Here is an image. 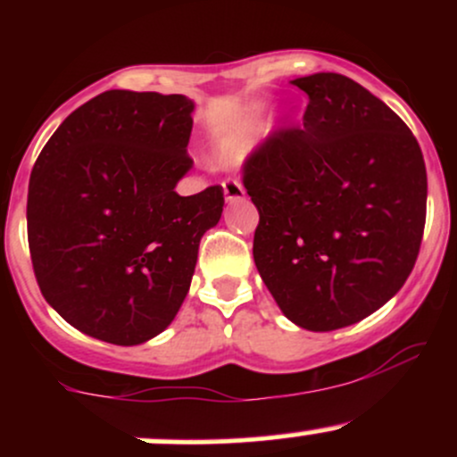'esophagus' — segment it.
<instances>
[{"mask_svg": "<svg viewBox=\"0 0 457 457\" xmlns=\"http://www.w3.org/2000/svg\"><path fill=\"white\" fill-rule=\"evenodd\" d=\"M223 195L228 202H238L245 197V187L234 178H228V180H223Z\"/></svg>", "mask_w": 457, "mask_h": 457, "instance_id": "obj_1", "label": "esophagus"}]
</instances>
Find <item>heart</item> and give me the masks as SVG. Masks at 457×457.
Returning <instances> with one entry per match:
<instances>
[{
  "label": "heart",
  "mask_w": 457,
  "mask_h": 457,
  "mask_svg": "<svg viewBox=\"0 0 457 457\" xmlns=\"http://www.w3.org/2000/svg\"><path fill=\"white\" fill-rule=\"evenodd\" d=\"M255 124L258 122H245L243 127L228 130L214 144V152L223 162H234L238 161L240 156L245 154L246 148H249L251 137L255 135Z\"/></svg>",
  "instance_id": "heart-1"
}]
</instances>
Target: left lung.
Segmentation results:
<instances>
[{
	"label": "left lung",
	"mask_w": 457,
	"mask_h": 457,
	"mask_svg": "<svg viewBox=\"0 0 457 457\" xmlns=\"http://www.w3.org/2000/svg\"><path fill=\"white\" fill-rule=\"evenodd\" d=\"M301 129L275 130L245 162L260 212L253 260L283 316L350 327L400 292L426 228L421 148L380 98L337 72L295 79Z\"/></svg>",
	"instance_id": "left-lung-1"
}]
</instances>
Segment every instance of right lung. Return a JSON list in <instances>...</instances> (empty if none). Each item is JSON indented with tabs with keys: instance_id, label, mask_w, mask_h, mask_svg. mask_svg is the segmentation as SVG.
Returning a JSON list of instances; mask_svg holds the SVG:
<instances>
[{
	"instance_id": "add662e5",
	"label": "right lung",
	"mask_w": 457,
	"mask_h": 457,
	"mask_svg": "<svg viewBox=\"0 0 457 457\" xmlns=\"http://www.w3.org/2000/svg\"><path fill=\"white\" fill-rule=\"evenodd\" d=\"M195 103L109 90L72 112L36 161L28 240L45 301L68 324L137 345L171 324L223 188L182 197Z\"/></svg>"
}]
</instances>
